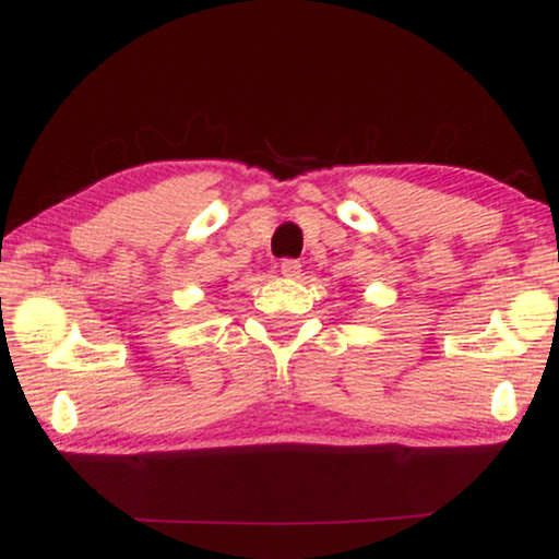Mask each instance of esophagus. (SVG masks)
<instances>
[{
    "label": "esophagus",
    "mask_w": 559,
    "mask_h": 559,
    "mask_svg": "<svg viewBox=\"0 0 559 559\" xmlns=\"http://www.w3.org/2000/svg\"><path fill=\"white\" fill-rule=\"evenodd\" d=\"M280 272L285 274V277H300V272H302V264L297 262V259H285V262L280 264Z\"/></svg>",
    "instance_id": "34e87169"
}]
</instances>
